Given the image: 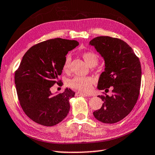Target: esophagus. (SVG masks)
I'll return each mask as SVG.
<instances>
[{
	"instance_id": "obj_1",
	"label": "esophagus",
	"mask_w": 155,
	"mask_h": 155,
	"mask_svg": "<svg viewBox=\"0 0 155 155\" xmlns=\"http://www.w3.org/2000/svg\"><path fill=\"white\" fill-rule=\"evenodd\" d=\"M76 96H83V97H89V95L86 94H83L81 92H76Z\"/></svg>"
}]
</instances>
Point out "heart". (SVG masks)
<instances>
[{
	"label": "heart",
	"instance_id": "heart-1",
	"mask_svg": "<svg viewBox=\"0 0 155 155\" xmlns=\"http://www.w3.org/2000/svg\"><path fill=\"white\" fill-rule=\"evenodd\" d=\"M83 59L87 64L92 67L97 65L99 62V56L92 51H86L82 54ZM71 63V56H66L64 63L63 65V70L64 72H68L70 70ZM94 84V79L90 77H74L68 81V85L73 89L77 90L82 92H89L92 90Z\"/></svg>",
	"mask_w": 155,
	"mask_h": 155
}]
</instances>
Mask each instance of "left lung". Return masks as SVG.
I'll return each mask as SVG.
<instances>
[{
    "label": "left lung",
    "instance_id": "1",
    "mask_svg": "<svg viewBox=\"0 0 155 155\" xmlns=\"http://www.w3.org/2000/svg\"><path fill=\"white\" fill-rule=\"evenodd\" d=\"M105 61V70L100 75L98 89L113 87L111 97L99 96L104 101L101 107L93 112L98 121L114 124L130 114L139 98L141 68L139 58L131 47L119 38L98 36L90 41Z\"/></svg>",
    "mask_w": 155,
    "mask_h": 155
}]
</instances>
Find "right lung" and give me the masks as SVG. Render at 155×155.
<instances>
[{"mask_svg":"<svg viewBox=\"0 0 155 155\" xmlns=\"http://www.w3.org/2000/svg\"><path fill=\"white\" fill-rule=\"evenodd\" d=\"M78 45L77 41L50 39L33 45L23 56L14 81L22 109L34 122L53 126L67 117L69 100L75 92L66 88L63 93L53 94L50 89L58 83L65 56Z\"/></svg>","mask_w":155,"mask_h":155,"instance_id":"right-lung-1","label":"right lung"}]
</instances>
